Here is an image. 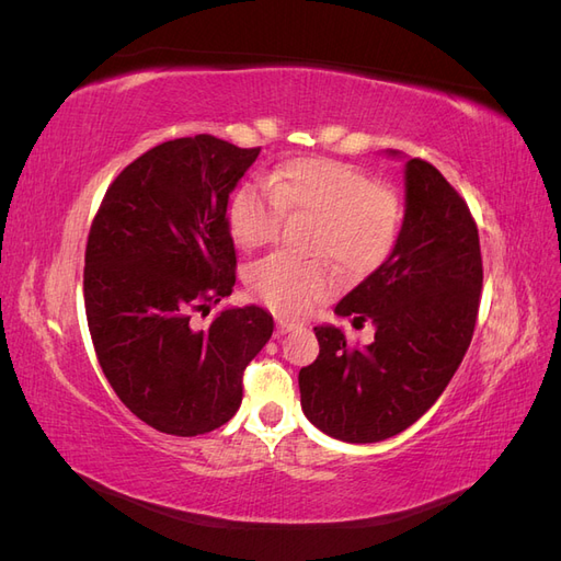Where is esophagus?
Listing matches in <instances>:
<instances>
[{
    "instance_id": "obj_1",
    "label": "esophagus",
    "mask_w": 561,
    "mask_h": 561,
    "mask_svg": "<svg viewBox=\"0 0 561 561\" xmlns=\"http://www.w3.org/2000/svg\"><path fill=\"white\" fill-rule=\"evenodd\" d=\"M299 328H301V325H299V322H295V320L278 318V322H276V334H278V336H283V334L293 332V330H299Z\"/></svg>"
}]
</instances>
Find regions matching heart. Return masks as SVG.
Returning a JSON list of instances; mask_svg holds the SVG:
<instances>
[{
  "label": "heart",
  "instance_id": "b5f03b06",
  "mask_svg": "<svg viewBox=\"0 0 561 561\" xmlns=\"http://www.w3.org/2000/svg\"><path fill=\"white\" fill-rule=\"evenodd\" d=\"M285 217H313L316 254H328L346 274L375 271L393 252L402 208L398 196L377 186L360 168L322 159H295L264 178V190L241 186L229 203V231L245 250H257L276 236ZM250 293L287 316L307 313L325 297L334 278L320 262L268 254L248 268Z\"/></svg>",
  "mask_w": 561,
  "mask_h": 561
}]
</instances>
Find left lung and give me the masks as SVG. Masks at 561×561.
Masks as SVG:
<instances>
[{
    "label": "left lung",
    "mask_w": 561,
    "mask_h": 561,
    "mask_svg": "<svg viewBox=\"0 0 561 561\" xmlns=\"http://www.w3.org/2000/svg\"><path fill=\"white\" fill-rule=\"evenodd\" d=\"M386 157L402 159L396 149ZM480 293V236L466 201L435 165L407 159L398 243L334 309L353 322L371 320L375 342L348 346L342 328H313L320 353L299 369L304 414L353 445L410 428L461 365Z\"/></svg>",
    "instance_id": "left-lung-1"
}]
</instances>
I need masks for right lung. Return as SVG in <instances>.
<instances>
[{"instance_id": "add662e5", "label": "right lung", "mask_w": 561, "mask_h": 561, "mask_svg": "<svg viewBox=\"0 0 561 561\" xmlns=\"http://www.w3.org/2000/svg\"><path fill=\"white\" fill-rule=\"evenodd\" d=\"M260 149L213 135L145 151L107 190L87 245L83 304L98 363L128 410L168 435L210 433L239 412L243 369L274 332L262 307L194 313L231 295L229 194Z\"/></svg>"}]
</instances>
